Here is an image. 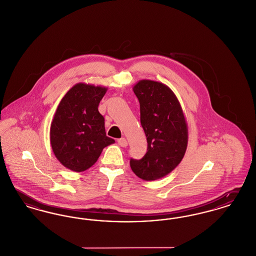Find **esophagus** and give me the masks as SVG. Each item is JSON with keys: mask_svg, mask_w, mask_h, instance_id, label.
<instances>
[{"mask_svg": "<svg viewBox=\"0 0 256 256\" xmlns=\"http://www.w3.org/2000/svg\"><path fill=\"white\" fill-rule=\"evenodd\" d=\"M118 144H120L122 148H126V146H128V142H127V140H126L125 138H118Z\"/></svg>", "mask_w": 256, "mask_h": 256, "instance_id": "esophagus-1", "label": "esophagus"}]
</instances>
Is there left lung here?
<instances>
[{
	"instance_id": "left-lung-1",
	"label": "left lung",
	"mask_w": 256,
	"mask_h": 256,
	"mask_svg": "<svg viewBox=\"0 0 256 256\" xmlns=\"http://www.w3.org/2000/svg\"><path fill=\"white\" fill-rule=\"evenodd\" d=\"M140 108L148 152L130 160L134 174L155 181L170 174L182 161L188 146V125L179 100L164 84L140 80L133 86Z\"/></svg>"
}]
</instances>
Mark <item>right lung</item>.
I'll return each instance as SVG.
<instances>
[{
  "mask_svg": "<svg viewBox=\"0 0 256 256\" xmlns=\"http://www.w3.org/2000/svg\"><path fill=\"white\" fill-rule=\"evenodd\" d=\"M107 88L84 82L73 86L60 100L50 127L56 158L68 170L81 172L94 164L114 140L106 136L98 106Z\"/></svg>",
  "mask_w": 256,
  "mask_h": 256,
  "instance_id": "add662e5",
  "label": "right lung"
}]
</instances>
